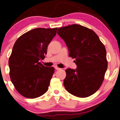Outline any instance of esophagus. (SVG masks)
I'll return each instance as SVG.
<instances>
[{
  "mask_svg": "<svg viewBox=\"0 0 120 120\" xmlns=\"http://www.w3.org/2000/svg\"><path fill=\"white\" fill-rule=\"evenodd\" d=\"M55 69L56 70H59L60 69V68H58V67H57V66H55Z\"/></svg>",
  "mask_w": 120,
  "mask_h": 120,
  "instance_id": "34e87169",
  "label": "esophagus"
}]
</instances>
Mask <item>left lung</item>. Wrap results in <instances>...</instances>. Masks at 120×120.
<instances>
[{"label":"left lung","mask_w":120,"mask_h":120,"mask_svg":"<svg viewBox=\"0 0 120 120\" xmlns=\"http://www.w3.org/2000/svg\"><path fill=\"white\" fill-rule=\"evenodd\" d=\"M67 45L69 55L75 59L76 70L68 69L64 81L65 89L78 98H87L102 85L107 68L105 47L93 30L78 24L57 30Z\"/></svg>","instance_id":"1"}]
</instances>
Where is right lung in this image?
I'll return each mask as SVG.
<instances>
[{
  "mask_svg": "<svg viewBox=\"0 0 120 120\" xmlns=\"http://www.w3.org/2000/svg\"><path fill=\"white\" fill-rule=\"evenodd\" d=\"M57 28H36L24 33L15 42L9 59L10 79L16 91L24 97L35 98L48 90L54 72L40 60L56 34Z\"/></svg>",
  "mask_w": 120,
  "mask_h": 120,
  "instance_id": "1",
  "label": "right lung"
}]
</instances>
